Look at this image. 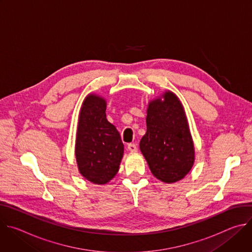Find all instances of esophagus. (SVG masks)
Segmentation results:
<instances>
[{
	"label": "esophagus",
	"instance_id": "1",
	"mask_svg": "<svg viewBox=\"0 0 252 252\" xmlns=\"http://www.w3.org/2000/svg\"><path fill=\"white\" fill-rule=\"evenodd\" d=\"M127 150L131 153H134L137 151V148H136V145L135 143H128L127 145Z\"/></svg>",
	"mask_w": 252,
	"mask_h": 252
}]
</instances>
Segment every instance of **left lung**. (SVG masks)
<instances>
[{"instance_id":"left-lung-1","label":"left lung","mask_w":252,"mask_h":252,"mask_svg":"<svg viewBox=\"0 0 252 252\" xmlns=\"http://www.w3.org/2000/svg\"><path fill=\"white\" fill-rule=\"evenodd\" d=\"M139 149L152 173L163 183H176L190 171L193 141L184 106L172 92L149 102L147 132Z\"/></svg>"}]
</instances>
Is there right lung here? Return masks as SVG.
Instances as JSON below:
<instances>
[{
  "label": "right lung",
  "instance_id": "add662e5",
  "mask_svg": "<svg viewBox=\"0 0 252 252\" xmlns=\"http://www.w3.org/2000/svg\"><path fill=\"white\" fill-rule=\"evenodd\" d=\"M106 101L90 94L79 116L76 159L80 173L94 185H105L115 177L124 156L120 132L106 120Z\"/></svg>",
  "mask_w": 252,
  "mask_h": 252
}]
</instances>
